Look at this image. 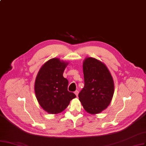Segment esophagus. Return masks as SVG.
Masks as SVG:
<instances>
[{
  "label": "esophagus",
  "mask_w": 146,
  "mask_h": 146,
  "mask_svg": "<svg viewBox=\"0 0 146 146\" xmlns=\"http://www.w3.org/2000/svg\"><path fill=\"white\" fill-rule=\"evenodd\" d=\"M74 94H75V95H76V96H78V94H79V91H78V90H76V91L74 92Z\"/></svg>",
  "instance_id": "obj_1"
}]
</instances>
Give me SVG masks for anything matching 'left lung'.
<instances>
[{
    "instance_id": "obj_1",
    "label": "left lung",
    "mask_w": 146,
    "mask_h": 146,
    "mask_svg": "<svg viewBox=\"0 0 146 146\" xmlns=\"http://www.w3.org/2000/svg\"><path fill=\"white\" fill-rule=\"evenodd\" d=\"M84 87L79 100L88 113H100L109 106L114 93V82L106 65L93 58L83 62Z\"/></svg>"
}]
</instances>
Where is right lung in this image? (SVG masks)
I'll use <instances>...</instances> for the list:
<instances>
[{"mask_svg":"<svg viewBox=\"0 0 146 146\" xmlns=\"http://www.w3.org/2000/svg\"><path fill=\"white\" fill-rule=\"evenodd\" d=\"M68 62L58 58L46 62L37 74L35 92L37 100L45 111L58 114L64 111L76 95L68 91V80L63 73Z\"/></svg>","mask_w":146,"mask_h":146,"instance_id":"right-lung-1","label":"right lung"}]
</instances>
